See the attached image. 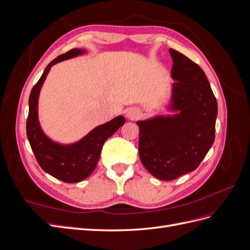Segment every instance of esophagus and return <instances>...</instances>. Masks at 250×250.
Instances as JSON below:
<instances>
[{
  "mask_svg": "<svg viewBox=\"0 0 250 250\" xmlns=\"http://www.w3.org/2000/svg\"><path fill=\"white\" fill-rule=\"evenodd\" d=\"M140 115H141V112L137 108H130L129 110L127 111V118L130 119V120L138 119L140 117Z\"/></svg>",
  "mask_w": 250,
  "mask_h": 250,
  "instance_id": "34e87169",
  "label": "esophagus"
}]
</instances>
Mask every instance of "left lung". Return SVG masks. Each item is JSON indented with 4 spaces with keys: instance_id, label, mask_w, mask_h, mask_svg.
<instances>
[{
    "instance_id": "1",
    "label": "left lung",
    "mask_w": 250,
    "mask_h": 250,
    "mask_svg": "<svg viewBox=\"0 0 250 250\" xmlns=\"http://www.w3.org/2000/svg\"><path fill=\"white\" fill-rule=\"evenodd\" d=\"M173 60L172 117L139 121V154L145 168L173 180L198 168L215 141L217 100L201 67L176 50Z\"/></svg>"
}]
</instances>
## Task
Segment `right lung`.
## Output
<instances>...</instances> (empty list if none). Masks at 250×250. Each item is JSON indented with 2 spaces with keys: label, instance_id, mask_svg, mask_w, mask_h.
Returning a JSON list of instances; mask_svg holds the SVG:
<instances>
[{
  "label": "right lung",
  "instance_id": "add662e5",
  "mask_svg": "<svg viewBox=\"0 0 250 250\" xmlns=\"http://www.w3.org/2000/svg\"><path fill=\"white\" fill-rule=\"evenodd\" d=\"M83 52V50L72 49L52 60L33 86L29 97L27 137L36 161L44 172L69 184L79 183L93 173L100 158L104 142L125 123V118L119 116L107 123L96 127L84 138L72 145H60L51 141L42 132L39 122L37 102L42 83L51 66L64 59L80 55Z\"/></svg>",
  "mask_w": 250,
  "mask_h": 250
}]
</instances>
